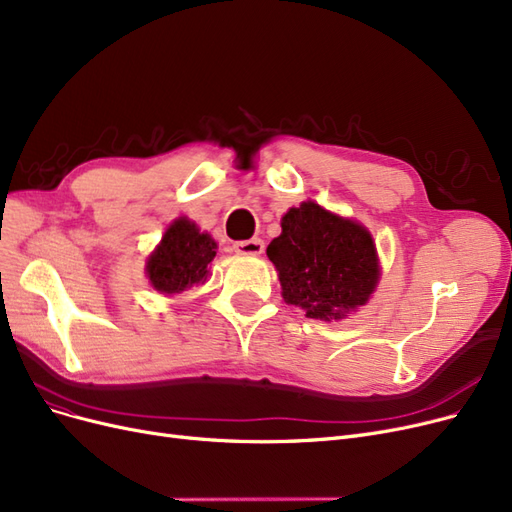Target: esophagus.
I'll return each instance as SVG.
<instances>
[{"label": "esophagus", "mask_w": 512, "mask_h": 512, "mask_svg": "<svg viewBox=\"0 0 512 512\" xmlns=\"http://www.w3.org/2000/svg\"><path fill=\"white\" fill-rule=\"evenodd\" d=\"M234 249L240 255H261L263 253V240L261 238L238 240V242H234Z\"/></svg>", "instance_id": "esophagus-1"}]
</instances>
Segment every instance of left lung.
Instances as JSON below:
<instances>
[{"label":"left lung","instance_id":"left-lung-1","mask_svg":"<svg viewBox=\"0 0 512 512\" xmlns=\"http://www.w3.org/2000/svg\"><path fill=\"white\" fill-rule=\"evenodd\" d=\"M282 297L308 318L339 320L365 306L377 270L375 244L363 225L304 202L282 217V234L268 246Z\"/></svg>","mask_w":512,"mask_h":512}]
</instances>
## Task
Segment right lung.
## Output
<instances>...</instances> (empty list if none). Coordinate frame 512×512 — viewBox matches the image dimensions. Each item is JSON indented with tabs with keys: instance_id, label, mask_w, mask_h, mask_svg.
<instances>
[{
	"instance_id": "right-lung-1",
	"label": "right lung",
	"mask_w": 512,
	"mask_h": 512,
	"mask_svg": "<svg viewBox=\"0 0 512 512\" xmlns=\"http://www.w3.org/2000/svg\"><path fill=\"white\" fill-rule=\"evenodd\" d=\"M215 249V240L200 234L196 223L177 219L147 261L151 285L162 293H179L198 285L208 276V263L213 261Z\"/></svg>"
}]
</instances>
